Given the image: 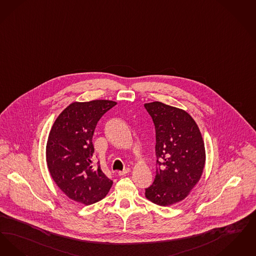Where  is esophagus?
<instances>
[{
  "label": "esophagus",
  "instance_id": "esophagus-1",
  "mask_svg": "<svg viewBox=\"0 0 256 256\" xmlns=\"http://www.w3.org/2000/svg\"><path fill=\"white\" fill-rule=\"evenodd\" d=\"M130 172H131V169H130V168H126V169L123 170V171H118V174L120 176H125L126 174H128V173H130Z\"/></svg>",
  "mask_w": 256,
  "mask_h": 256
}]
</instances>
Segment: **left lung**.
Masks as SVG:
<instances>
[{
  "instance_id": "8db88e82",
  "label": "left lung",
  "mask_w": 256,
  "mask_h": 256,
  "mask_svg": "<svg viewBox=\"0 0 256 256\" xmlns=\"http://www.w3.org/2000/svg\"><path fill=\"white\" fill-rule=\"evenodd\" d=\"M156 128L155 180L145 197L160 206L184 200L200 180L206 148L200 129L188 112L160 101L145 103Z\"/></svg>"
}]
</instances>
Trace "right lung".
<instances>
[{
    "instance_id": "1",
    "label": "right lung",
    "mask_w": 256,
    "mask_h": 256,
    "mask_svg": "<svg viewBox=\"0 0 256 256\" xmlns=\"http://www.w3.org/2000/svg\"><path fill=\"white\" fill-rule=\"evenodd\" d=\"M114 105L112 100L74 101L61 112L48 134L46 160L50 177L68 198L85 206L105 198L112 186L90 158L96 126Z\"/></svg>"
}]
</instances>
